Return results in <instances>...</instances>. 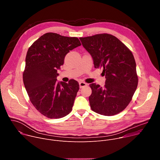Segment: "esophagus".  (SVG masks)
<instances>
[{"instance_id": "1", "label": "esophagus", "mask_w": 160, "mask_h": 160, "mask_svg": "<svg viewBox=\"0 0 160 160\" xmlns=\"http://www.w3.org/2000/svg\"><path fill=\"white\" fill-rule=\"evenodd\" d=\"M79 85H80V88H82L83 87H85L87 85V83H86L84 82H80L79 83Z\"/></svg>"}]
</instances>
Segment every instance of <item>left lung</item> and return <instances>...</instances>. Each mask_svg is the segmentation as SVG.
<instances>
[{
	"label": "left lung",
	"instance_id": "1",
	"mask_svg": "<svg viewBox=\"0 0 160 160\" xmlns=\"http://www.w3.org/2000/svg\"><path fill=\"white\" fill-rule=\"evenodd\" d=\"M83 48L92 57L95 68H102L103 87L90 84V108L104 116H112L128 105L138 85L134 57L126 45L111 34L80 37Z\"/></svg>",
	"mask_w": 160,
	"mask_h": 160
}]
</instances>
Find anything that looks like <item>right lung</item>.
I'll return each instance as SVG.
<instances>
[{
  "mask_svg": "<svg viewBox=\"0 0 160 160\" xmlns=\"http://www.w3.org/2000/svg\"><path fill=\"white\" fill-rule=\"evenodd\" d=\"M81 45L77 37L47 33L29 48L23 83L34 107L49 118H60L69 114L79 90L78 82H57L58 70L64 64L65 56Z\"/></svg>",
  "mask_w": 160,
  "mask_h": 160,
  "instance_id": "obj_1",
  "label": "right lung"
}]
</instances>
